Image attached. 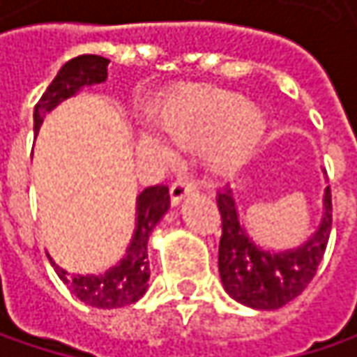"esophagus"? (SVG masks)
<instances>
[{
  "mask_svg": "<svg viewBox=\"0 0 357 357\" xmlns=\"http://www.w3.org/2000/svg\"><path fill=\"white\" fill-rule=\"evenodd\" d=\"M192 188H195V183L188 176H178L171 185V200L174 204H178L188 192H192Z\"/></svg>",
  "mask_w": 357,
  "mask_h": 357,
  "instance_id": "obj_1",
  "label": "esophagus"
}]
</instances>
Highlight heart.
Instances as JSON below:
<instances>
[{
    "mask_svg": "<svg viewBox=\"0 0 357 357\" xmlns=\"http://www.w3.org/2000/svg\"><path fill=\"white\" fill-rule=\"evenodd\" d=\"M155 121L176 144L204 143V158L216 172L236 171L268 127L266 113L258 105L208 85L176 91L155 111Z\"/></svg>",
    "mask_w": 357,
    "mask_h": 357,
    "instance_id": "heart-1",
    "label": "heart"
}]
</instances>
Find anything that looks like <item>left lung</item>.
<instances>
[{
	"mask_svg": "<svg viewBox=\"0 0 357 357\" xmlns=\"http://www.w3.org/2000/svg\"><path fill=\"white\" fill-rule=\"evenodd\" d=\"M222 222L218 270L227 292L236 302L258 310H276L304 292L322 262L332 230V190L326 188L324 218L316 234L296 250L264 252L256 248L236 218L230 190L218 192Z\"/></svg>",
	"mask_w": 357,
	"mask_h": 357,
	"instance_id": "8db88e82",
	"label": "left lung"
}]
</instances>
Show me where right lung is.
<instances>
[{
  "label": "right lung",
  "mask_w": 357,
  "mask_h": 357,
  "mask_svg": "<svg viewBox=\"0 0 357 357\" xmlns=\"http://www.w3.org/2000/svg\"><path fill=\"white\" fill-rule=\"evenodd\" d=\"M109 59L99 55H79L65 63L57 77L51 81L41 99L37 101L33 111V129L39 130L45 113L53 107L65 101L67 97L75 95L83 85L103 83L107 79ZM169 188L165 185L146 186L137 200V230L130 240L127 256L117 266L107 270L99 276H69L65 270L57 266L53 260L51 264L59 274L69 290L83 300L85 304L95 308H121L137 302L149 288L151 268L146 260V242L149 234L160 220V216L169 208Z\"/></svg>",
  "instance_id": "obj_1"
}]
</instances>
